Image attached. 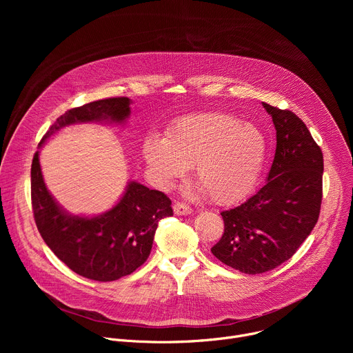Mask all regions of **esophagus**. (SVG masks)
<instances>
[{
  "label": "esophagus",
  "instance_id": "34e87169",
  "mask_svg": "<svg viewBox=\"0 0 353 353\" xmlns=\"http://www.w3.org/2000/svg\"><path fill=\"white\" fill-rule=\"evenodd\" d=\"M173 210L176 215H190L192 212V208L184 203H176Z\"/></svg>",
  "mask_w": 353,
  "mask_h": 353
}]
</instances>
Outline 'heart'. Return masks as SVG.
Wrapping results in <instances>:
<instances>
[{"label":"heart","mask_w":353,"mask_h":353,"mask_svg":"<svg viewBox=\"0 0 353 353\" xmlns=\"http://www.w3.org/2000/svg\"><path fill=\"white\" fill-rule=\"evenodd\" d=\"M268 137L254 124L226 113H204L179 120L165 135L148 137L142 154L163 184L194 168V177L216 204H232L251 192L264 170Z\"/></svg>","instance_id":"obj_1"}]
</instances>
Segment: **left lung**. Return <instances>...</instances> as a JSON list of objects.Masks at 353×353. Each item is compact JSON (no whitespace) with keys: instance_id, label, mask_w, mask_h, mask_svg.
<instances>
[{"instance_id":"8db88e82","label":"left lung","mask_w":353,"mask_h":353,"mask_svg":"<svg viewBox=\"0 0 353 353\" xmlns=\"http://www.w3.org/2000/svg\"><path fill=\"white\" fill-rule=\"evenodd\" d=\"M276 130L267 183L221 215L225 232L211 248L223 264L256 275L288 261L312 233L323 199L324 161L306 124L293 112L263 103Z\"/></svg>"}]
</instances>
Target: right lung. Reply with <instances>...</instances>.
<instances>
[{
  "label": "right lung",
  "instance_id": "right-lung-1",
  "mask_svg": "<svg viewBox=\"0 0 353 353\" xmlns=\"http://www.w3.org/2000/svg\"><path fill=\"white\" fill-rule=\"evenodd\" d=\"M130 105L128 97H109L71 109L48 128L39 146L70 124L124 123ZM30 190L34 222L44 243L70 270L99 282L120 279L141 267L150 254L159 221L173 215L165 192L137 181H130L119 203L102 215L67 214L44 184L39 152L32 161Z\"/></svg>",
  "mask_w": 353,
  "mask_h": 353
}]
</instances>
